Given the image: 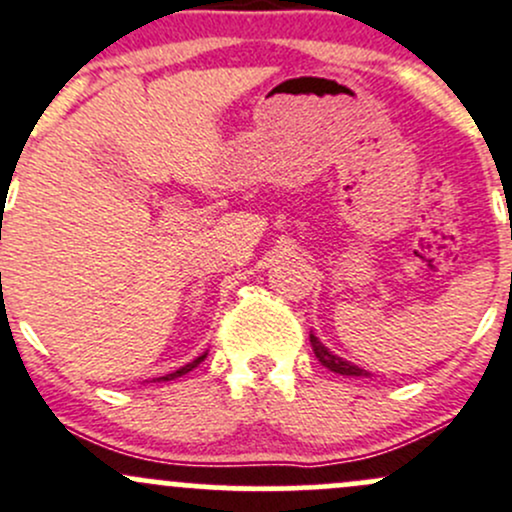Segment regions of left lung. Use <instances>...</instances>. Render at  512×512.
I'll use <instances>...</instances> for the list:
<instances>
[{
    "label": "left lung",
    "mask_w": 512,
    "mask_h": 512,
    "mask_svg": "<svg viewBox=\"0 0 512 512\" xmlns=\"http://www.w3.org/2000/svg\"><path fill=\"white\" fill-rule=\"evenodd\" d=\"M309 341H311V348H314L316 358H319V363L326 365V368L333 370V373H338V375H353V378H360V375H370L368 370L358 368V365H353L351 360H343V358H338L336 353L328 351L324 343H321L319 338L314 336V333H309Z\"/></svg>",
    "instance_id": "1"
}]
</instances>
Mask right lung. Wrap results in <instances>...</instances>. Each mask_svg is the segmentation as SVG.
Masks as SVG:
<instances>
[{
  "label": "right lung",
  "mask_w": 512,
  "mask_h": 512,
  "mask_svg": "<svg viewBox=\"0 0 512 512\" xmlns=\"http://www.w3.org/2000/svg\"><path fill=\"white\" fill-rule=\"evenodd\" d=\"M206 355H208V353L198 355V358H196V360H191V363H186V365H184V368L174 370V373L164 375V378H157V380H164V383H166V380H174V378H181V375H186V373H188V370H193V368H196V365H198V363H201V360H206Z\"/></svg>",
  "instance_id": "obj_1"
}]
</instances>
